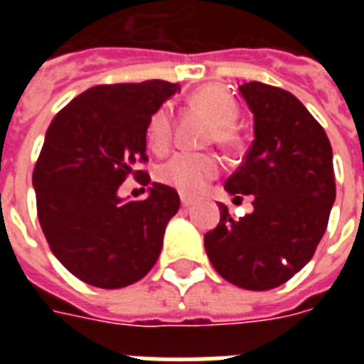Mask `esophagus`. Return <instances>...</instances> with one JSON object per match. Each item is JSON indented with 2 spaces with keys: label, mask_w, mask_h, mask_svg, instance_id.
Masks as SVG:
<instances>
[{
  "label": "esophagus",
  "mask_w": 364,
  "mask_h": 364,
  "mask_svg": "<svg viewBox=\"0 0 364 364\" xmlns=\"http://www.w3.org/2000/svg\"><path fill=\"white\" fill-rule=\"evenodd\" d=\"M181 204L183 208H191L194 204V200L191 196H187V194H181Z\"/></svg>",
  "instance_id": "34e87169"
}]
</instances>
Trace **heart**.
Returning a JSON list of instances; mask_svg holds the SVG:
<instances>
[{"mask_svg":"<svg viewBox=\"0 0 364 364\" xmlns=\"http://www.w3.org/2000/svg\"><path fill=\"white\" fill-rule=\"evenodd\" d=\"M188 104L194 109L210 117L213 128L210 132L211 139H215L221 147L232 149L240 143L238 134L234 130V122L238 119L240 109L236 102L217 85H205L191 94ZM147 145L154 153H164L171 139V117L166 107H160L149 117L145 128ZM219 164L211 154L204 153H177L160 166L156 176L159 181L170 185L176 191L187 196L200 194L205 185L217 176Z\"/></svg>","mask_w":364,"mask_h":364,"instance_id":"b5f03b06","label":"heart"}]
</instances>
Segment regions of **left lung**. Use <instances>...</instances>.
<instances>
[{
	"mask_svg": "<svg viewBox=\"0 0 364 364\" xmlns=\"http://www.w3.org/2000/svg\"><path fill=\"white\" fill-rule=\"evenodd\" d=\"M255 139L243 164L225 183L234 200L253 196L238 221L225 204L221 221L204 236L219 276L249 291H268L302 270L327 230L336 198L333 147L321 124L291 92L243 82Z\"/></svg>",
	"mask_w": 364,
	"mask_h": 364,
	"instance_id": "obj_1",
	"label": "left lung"
}]
</instances>
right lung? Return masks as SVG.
<instances>
[{
  "mask_svg": "<svg viewBox=\"0 0 364 364\" xmlns=\"http://www.w3.org/2000/svg\"><path fill=\"white\" fill-rule=\"evenodd\" d=\"M179 90L160 79L100 85L48 126L33 170L37 217L54 257L88 285L126 287L159 259L179 194L153 183L145 200H124L119 187L145 173L136 166L147 160L149 117Z\"/></svg>",
  "mask_w": 364,
  "mask_h": 364,
  "instance_id": "obj_1",
  "label": "right lung"
}]
</instances>
